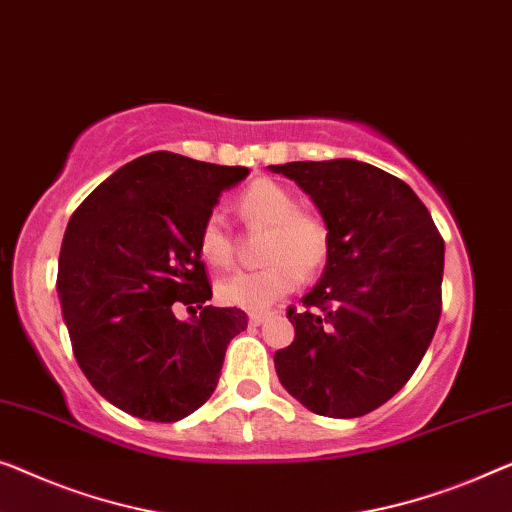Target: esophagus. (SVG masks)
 <instances>
[{
	"instance_id": "esophagus-1",
	"label": "esophagus",
	"mask_w": 512,
	"mask_h": 512,
	"mask_svg": "<svg viewBox=\"0 0 512 512\" xmlns=\"http://www.w3.org/2000/svg\"><path fill=\"white\" fill-rule=\"evenodd\" d=\"M268 318H270V311H251L249 323L251 325H261L263 321H268Z\"/></svg>"
}]
</instances>
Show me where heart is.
<instances>
[{"instance_id":"obj_1","label":"heart","mask_w":512,"mask_h":512,"mask_svg":"<svg viewBox=\"0 0 512 512\" xmlns=\"http://www.w3.org/2000/svg\"><path fill=\"white\" fill-rule=\"evenodd\" d=\"M240 217L251 226L268 228L263 258L268 265L254 272H233L217 281V300L247 311L265 309L295 291L302 272L314 274L328 261L330 231L316 214L300 212L291 191L272 180H256L238 198ZM198 254L212 268L233 261V238L224 219L210 214L198 231Z\"/></svg>"}]
</instances>
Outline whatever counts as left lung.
Instances as JSON below:
<instances>
[{
  "label": "left lung",
  "mask_w": 512,
  "mask_h": 512,
  "mask_svg": "<svg viewBox=\"0 0 512 512\" xmlns=\"http://www.w3.org/2000/svg\"><path fill=\"white\" fill-rule=\"evenodd\" d=\"M314 201L330 231L318 284L288 309L274 353L288 395L311 413L358 418L404 388L441 316L443 238L409 184L355 159L270 166Z\"/></svg>",
  "instance_id": "left-lung-1"
}]
</instances>
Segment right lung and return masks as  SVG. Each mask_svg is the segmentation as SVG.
Returning a JSON list of instances; mask_svg holds the SVG:
<instances>
[{"label": "right lung", "mask_w": 512, "mask_h": 512, "mask_svg": "<svg viewBox=\"0 0 512 512\" xmlns=\"http://www.w3.org/2000/svg\"><path fill=\"white\" fill-rule=\"evenodd\" d=\"M249 175L150 152L103 180L66 226L57 293L73 353L103 399L129 416L177 422L210 399L226 346L247 328L210 307L198 231L221 191ZM202 314L180 322L172 309Z\"/></svg>", "instance_id": "obj_1"}]
</instances>
